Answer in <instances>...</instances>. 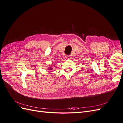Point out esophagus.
I'll return each instance as SVG.
<instances>
[{"mask_svg": "<svg viewBox=\"0 0 123 123\" xmlns=\"http://www.w3.org/2000/svg\"><path fill=\"white\" fill-rule=\"evenodd\" d=\"M66 59H69L71 58V55H66Z\"/></svg>", "mask_w": 123, "mask_h": 123, "instance_id": "34e87169", "label": "esophagus"}]
</instances>
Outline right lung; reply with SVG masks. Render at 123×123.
I'll return each instance as SVG.
<instances>
[{"instance_id":"obj_1","label":"right lung","mask_w":123,"mask_h":123,"mask_svg":"<svg viewBox=\"0 0 123 123\" xmlns=\"http://www.w3.org/2000/svg\"><path fill=\"white\" fill-rule=\"evenodd\" d=\"M49 70H52V69H53V68H52V67H49Z\"/></svg>"}]
</instances>
